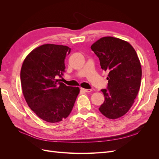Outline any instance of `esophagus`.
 <instances>
[{
  "instance_id": "esophagus-1",
  "label": "esophagus",
  "mask_w": 159,
  "mask_h": 159,
  "mask_svg": "<svg viewBox=\"0 0 159 159\" xmlns=\"http://www.w3.org/2000/svg\"><path fill=\"white\" fill-rule=\"evenodd\" d=\"M81 90L82 91H84V92H91V89H84V88H81Z\"/></svg>"
}]
</instances>
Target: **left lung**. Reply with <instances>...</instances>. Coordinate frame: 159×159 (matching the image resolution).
I'll use <instances>...</instances> for the list:
<instances>
[{"mask_svg":"<svg viewBox=\"0 0 159 159\" xmlns=\"http://www.w3.org/2000/svg\"><path fill=\"white\" fill-rule=\"evenodd\" d=\"M91 48L104 71H109L107 89H102L105 101L99 111L109 119H118L131 109L141 86L142 69L133 47L112 36L101 38Z\"/></svg>","mask_w":159,"mask_h":159,"instance_id":"1","label":"left lung"}]
</instances>
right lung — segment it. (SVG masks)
<instances>
[{
	"label": "right lung",
	"mask_w": 159,
	"mask_h": 159,
	"mask_svg": "<svg viewBox=\"0 0 159 159\" xmlns=\"http://www.w3.org/2000/svg\"><path fill=\"white\" fill-rule=\"evenodd\" d=\"M68 46L47 44L28 54L20 71L22 93L29 107L44 121L57 123L70 114L80 93L57 79L63 75Z\"/></svg>",
	"instance_id": "1"
}]
</instances>
